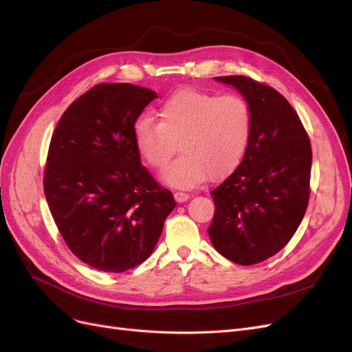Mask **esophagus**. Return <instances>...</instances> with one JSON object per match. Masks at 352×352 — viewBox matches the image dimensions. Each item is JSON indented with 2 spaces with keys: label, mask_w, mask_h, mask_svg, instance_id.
Returning a JSON list of instances; mask_svg holds the SVG:
<instances>
[{
  "label": "esophagus",
  "mask_w": 352,
  "mask_h": 352,
  "mask_svg": "<svg viewBox=\"0 0 352 352\" xmlns=\"http://www.w3.org/2000/svg\"><path fill=\"white\" fill-rule=\"evenodd\" d=\"M174 198L177 202H186L190 198V194L182 192V191H175L174 192Z\"/></svg>",
  "instance_id": "obj_1"
}]
</instances>
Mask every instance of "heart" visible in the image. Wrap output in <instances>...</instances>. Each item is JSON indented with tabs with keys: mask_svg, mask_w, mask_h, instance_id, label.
<instances>
[{
	"mask_svg": "<svg viewBox=\"0 0 352 352\" xmlns=\"http://www.w3.org/2000/svg\"><path fill=\"white\" fill-rule=\"evenodd\" d=\"M160 122L138 118L133 137L141 158L162 173L175 188H192L208 177L218 179L243 161L252 129L248 102L238 96L218 97L197 89H181L158 111Z\"/></svg>",
	"mask_w": 352,
	"mask_h": 352,
	"instance_id": "heart-1",
	"label": "heart"
}]
</instances>
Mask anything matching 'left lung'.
<instances>
[{"label": "left lung", "instance_id": "8db88e82", "mask_svg": "<svg viewBox=\"0 0 352 352\" xmlns=\"http://www.w3.org/2000/svg\"><path fill=\"white\" fill-rule=\"evenodd\" d=\"M251 108L252 129L238 168L211 191L208 235L227 260L252 265L281 251L300 227L309 199L312 151L291 104L272 87L244 76L215 77Z\"/></svg>", "mask_w": 352, "mask_h": 352}]
</instances>
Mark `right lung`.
<instances>
[{"label": "right lung", "instance_id": "1", "mask_svg": "<svg viewBox=\"0 0 352 352\" xmlns=\"http://www.w3.org/2000/svg\"><path fill=\"white\" fill-rule=\"evenodd\" d=\"M157 97L134 84H98L67 108L52 133L44 171L51 215L72 254L104 272L144 263L177 206L141 164L133 137Z\"/></svg>", "mask_w": 352, "mask_h": 352}]
</instances>
